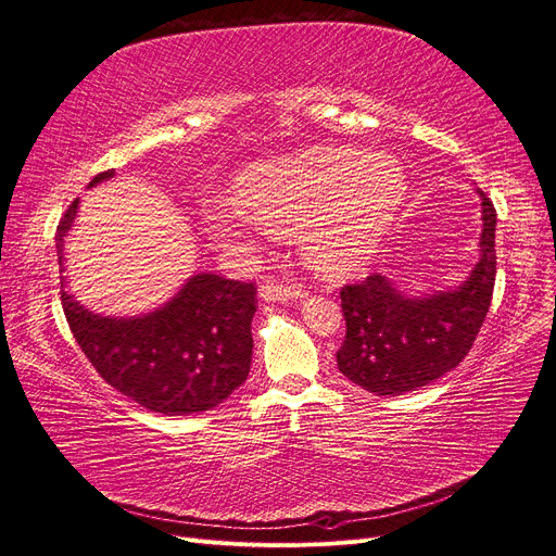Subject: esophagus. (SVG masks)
I'll list each match as a JSON object with an SVG mask.
<instances>
[{
	"mask_svg": "<svg viewBox=\"0 0 556 556\" xmlns=\"http://www.w3.org/2000/svg\"><path fill=\"white\" fill-rule=\"evenodd\" d=\"M261 298L263 300H270V302H281V300H298L304 295L302 289H298V286H291V283H283V281H277V279H270L265 281L261 289H258Z\"/></svg>",
	"mask_w": 556,
	"mask_h": 556,
	"instance_id": "34e87169",
	"label": "esophagus"
}]
</instances>
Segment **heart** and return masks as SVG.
<instances>
[{
	"instance_id": "heart-1",
	"label": "heart",
	"mask_w": 556,
	"mask_h": 556,
	"mask_svg": "<svg viewBox=\"0 0 556 556\" xmlns=\"http://www.w3.org/2000/svg\"><path fill=\"white\" fill-rule=\"evenodd\" d=\"M405 190L396 157L318 147L247 167L236 178L240 203L213 201L205 222L224 240L250 238L261 224L277 233L295 229L304 261L337 279L376 256Z\"/></svg>"
}]
</instances>
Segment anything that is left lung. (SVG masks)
Wrapping results in <instances>:
<instances>
[{"label": "left lung", "mask_w": 556, "mask_h": 556, "mask_svg": "<svg viewBox=\"0 0 556 556\" xmlns=\"http://www.w3.org/2000/svg\"><path fill=\"white\" fill-rule=\"evenodd\" d=\"M481 261L458 291L403 298L382 275L341 286L339 371L378 396L405 394L456 368L481 332L495 291L497 211L481 192Z\"/></svg>", "instance_id": "1"}]
</instances>
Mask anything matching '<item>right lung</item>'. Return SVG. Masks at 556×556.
Instances as JSON below:
<instances>
[{"label": "right lung", "instance_id": "add662e5", "mask_svg": "<svg viewBox=\"0 0 556 556\" xmlns=\"http://www.w3.org/2000/svg\"><path fill=\"white\" fill-rule=\"evenodd\" d=\"M98 174L91 185L112 178ZM77 199L56 226V256ZM61 306L71 332L98 376L116 392L160 415H192L219 405L250 376L256 283L197 275L167 304L143 318H102L64 289Z\"/></svg>", "mask_w": 556, "mask_h": 556}]
</instances>
